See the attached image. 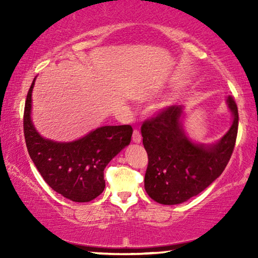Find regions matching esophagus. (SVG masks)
Segmentation results:
<instances>
[{
    "instance_id": "obj_1",
    "label": "esophagus",
    "mask_w": 258,
    "mask_h": 258,
    "mask_svg": "<svg viewBox=\"0 0 258 258\" xmlns=\"http://www.w3.org/2000/svg\"><path fill=\"white\" fill-rule=\"evenodd\" d=\"M133 141L135 143H140L141 141H142V135H141V133L139 132V130H134L133 133Z\"/></svg>"
}]
</instances>
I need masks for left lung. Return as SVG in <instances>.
<instances>
[{
    "label": "left lung",
    "instance_id": "left-lung-1",
    "mask_svg": "<svg viewBox=\"0 0 258 258\" xmlns=\"http://www.w3.org/2000/svg\"><path fill=\"white\" fill-rule=\"evenodd\" d=\"M234 116L231 128L211 146L195 144L184 135L179 122L183 107L162 109L141 126L148 154L144 188L161 204H179L208 188L227 167L236 143L238 109L234 97L227 98Z\"/></svg>",
    "mask_w": 258,
    "mask_h": 258
}]
</instances>
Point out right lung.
I'll return each instance as SVG.
<instances>
[{
  "mask_svg": "<svg viewBox=\"0 0 258 258\" xmlns=\"http://www.w3.org/2000/svg\"><path fill=\"white\" fill-rule=\"evenodd\" d=\"M28 91L23 132L29 156L51 189L74 202H89L104 190V168L132 141V125L97 128L69 143L45 140L30 119L31 91Z\"/></svg>",
  "mask_w": 258,
  "mask_h": 258,
  "instance_id": "add662e5",
  "label": "right lung"
}]
</instances>
